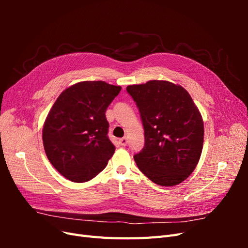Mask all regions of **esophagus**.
Returning a JSON list of instances; mask_svg holds the SVG:
<instances>
[{"label":"esophagus","instance_id":"esophagus-1","mask_svg":"<svg viewBox=\"0 0 248 248\" xmlns=\"http://www.w3.org/2000/svg\"><path fill=\"white\" fill-rule=\"evenodd\" d=\"M119 144L121 145L122 147H125V146L127 145V139H126V138H122V139H120V140H119Z\"/></svg>","mask_w":248,"mask_h":248}]
</instances>
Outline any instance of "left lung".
Returning a JSON list of instances; mask_svg holds the SVG:
<instances>
[{"instance_id": "8db88e82", "label": "left lung", "mask_w": 248, "mask_h": 248, "mask_svg": "<svg viewBox=\"0 0 248 248\" xmlns=\"http://www.w3.org/2000/svg\"><path fill=\"white\" fill-rule=\"evenodd\" d=\"M145 130V146L134 155L140 170L161 186L178 185L189 177L200 160L204 122L186 90L168 80L131 85Z\"/></svg>"}]
</instances>
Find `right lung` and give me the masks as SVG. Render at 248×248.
Instances as JSON below:
<instances>
[{"label": "right lung", "mask_w": 248, "mask_h": 248, "mask_svg": "<svg viewBox=\"0 0 248 248\" xmlns=\"http://www.w3.org/2000/svg\"><path fill=\"white\" fill-rule=\"evenodd\" d=\"M121 87L101 80L74 84L60 94L42 129L43 147L54 168L72 182L93 179L115 153L106 111Z\"/></svg>", "instance_id": "add662e5"}]
</instances>
